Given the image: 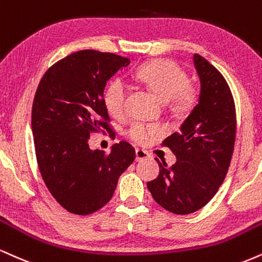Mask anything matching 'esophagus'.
<instances>
[{"instance_id": "34e87169", "label": "esophagus", "mask_w": 262, "mask_h": 262, "mask_svg": "<svg viewBox=\"0 0 262 262\" xmlns=\"http://www.w3.org/2000/svg\"><path fill=\"white\" fill-rule=\"evenodd\" d=\"M149 157H150V155H149V152H147V151H145L143 149L135 150V160H137L138 162L144 161V160H147Z\"/></svg>"}]
</instances>
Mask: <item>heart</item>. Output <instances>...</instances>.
Listing matches in <instances>:
<instances>
[{
  "mask_svg": "<svg viewBox=\"0 0 262 262\" xmlns=\"http://www.w3.org/2000/svg\"><path fill=\"white\" fill-rule=\"evenodd\" d=\"M138 80L146 85L155 95L163 101H169L173 108L187 111L195 101V90L188 84V75L178 63L171 59H155L140 66L135 72ZM127 85L121 79H113L107 85L103 101L110 115L121 117L125 110ZM159 133L155 125L134 123L128 135L139 144H146Z\"/></svg>",
  "mask_w": 262,
  "mask_h": 262,
  "instance_id": "b5f03b06",
  "label": "heart"
}]
</instances>
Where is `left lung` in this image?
I'll return each instance as SVG.
<instances>
[{
  "label": "left lung",
  "mask_w": 262,
  "mask_h": 262,
  "mask_svg": "<svg viewBox=\"0 0 262 262\" xmlns=\"http://www.w3.org/2000/svg\"><path fill=\"white\" fill-rule=\"evenodd\" d=\"M193 61L200 79L199 102L179 132L162 145L177 157L172 167L160 166L159 177L147 189L160 206L176 215L200 210L225 181L235 141V106L223 75L200 55Z\"/></svg>",
  "instance_id": "left-lung-1"
}]
</instances>
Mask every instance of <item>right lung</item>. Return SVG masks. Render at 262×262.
<instances>
[{"mask_svg":"<svg viewBox=\"0 0 262 262\" xmlns=\"http://www.w3.org/2000/svg\"><path fill=\"white\" fill-rule=\"evenodd\" d=\"M130 59L81 50L50 67L40 80L31 110L37 165L57 203L75 215H90L111 200L118 178L135 159L127 141L111 152L91 150L93 133L107 130L103 90Z\"/></svg>","mask_w":262,"mask_h":262,"instance_id":"add662e5","label":"right lung"}]
</instances>
